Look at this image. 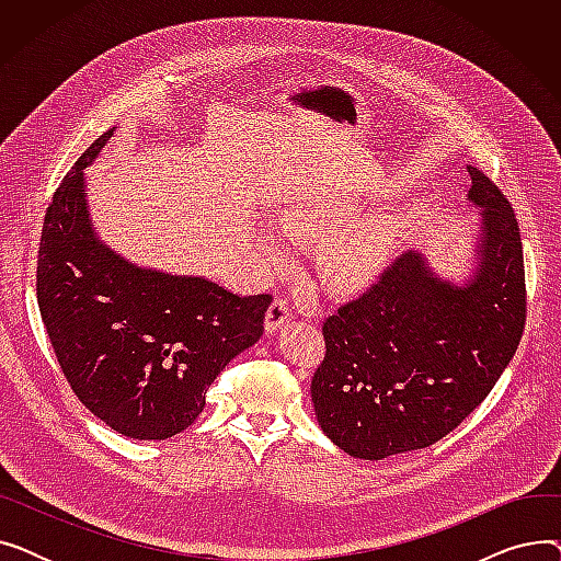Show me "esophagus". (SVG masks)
<instances>
[{"mask_svg":"<svg viewBox=\"0 0 561 561\" xmlns=\"http://www.w3.org/2000/svg\"><path fill=\"white\" fill-rule=\"evenodd\" d=\"M288 318H290V305H288V300L277 298V300L271 305L268 313H265V332L275 334L279 328L286 325Z\"/></svg>","mask_w":561,"mask_h":561,"instance_id":"1","label":"esophagus"}]
</instances>
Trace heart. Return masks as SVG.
<instances>
[{"label": "heart", "instance_id": "b5f03b06", "mask_svg": "<svg viewBox=\"0 0 561 561\" xmlns=\"http://www.w3.org/2000/svg\"><path fill=\"white\" fill-rule=\"evenodd\" d=\"M357 202L332 197L307 202L288 211L286 225L307 239H318V268L334 290H359L370 286L387 271L396 222L387 214L357 216ZM261 250L273 265L288 259V239L282 229H268L261 236Z\"/></svg>", "mask_w": 561, "mask_h": 561}]
</instances>
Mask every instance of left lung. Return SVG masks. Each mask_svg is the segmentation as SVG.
<instances>
[{
    "instance_id": "obj_1",
    "label": "left lung",
    "mask_w": 561,
    "mask_h": 561,
    "mask_svg": "<svg viewBox=\"0 0 561 561\" xmlns=\"http://www.w3.org/2000/svg\"><path fill=\"white\" fill-rule=\"evenodd\" d=\"M480 209L461 282L409 250L322 325L325 359L311 379L322 432L357 459L421 450L450 434L493 389L525 328L523 245L514 209L468 165Z\"/></svg>"
}]
</instances>
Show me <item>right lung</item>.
Masks as SVG:
<instances>
[{"mask_svg":"<svg viewBox=\"0 0 561 561\" xmlns=\"http://www.w3.org/2000/svg\"><path fill=\"white\" fill-rule=\"evenodd\" d=\"M79 157L47 206L38 307L58 366L88 411L117 434L161 440L186 430L220 370L263 334L271 296H236L204 277L140 268L100 241Z\"/></svg>","mask_w":561,"mask_h":561,"instance_id":"1","label":"right lung"}]
</instances>
